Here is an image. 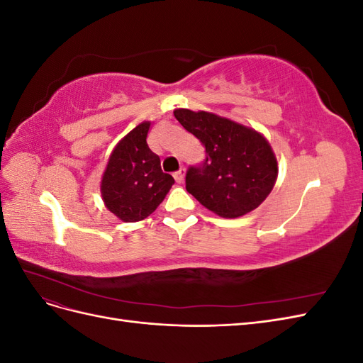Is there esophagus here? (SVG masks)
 Masks as SVG:
<instances>
[{"label": "esophagus", "instance_id": "esophagus-1", "mask_svg": "<svg viewBox=\"0 0 363 363\" xmlns=\"http://www.w3.org/2000/svg\"><path fill=\"white\" fill-rule=\"evenodd\" d=\"M184 174H186V169L184 168H182L180 171H177V172H174V179H175V182H177L179 184H182L183 182H184Z\"/></svg>", "mask_w": 363, "mask_h": 363}]
</instances>
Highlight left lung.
Returning a JSON list of instances; mask_svg holds the SVG:
<instances>
[{"label":"left lung","mask_w":363,"mask_h":363,"mask_svg":"<svg viewBox=\"0 0 363 363\" xmlns=\"http://www.w3.org/2000/svg\"><path fill=\"white\" fill-rule=\"evenodd\" d=\"M174 116L207 155L186 174V191L223 218L247 215L265 201L277 182L279 162L260 131L204 111L175 108Z\"/></svg>","instance_id":"1"}]
</instances>
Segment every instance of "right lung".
Masks as SVG:
<instances>
[{
    "instance_id": "1",
    "label": "right lung",
    "mask_w": 363,
    "mask_h": 363,
    "mask_svg": "<svg viewBox=\"0 0 363 363\" xmlns=\"http://www.w3.org/2000/svg\"><path fill=\"white\" fill-rule=\"evenodd\" d=\"M151 127L144 121L115 145L103 172L104 206L124 223L142 221L156 211L174 184L160 168V159L147 144Z\"/></svg>"
}]
</instances>
